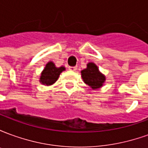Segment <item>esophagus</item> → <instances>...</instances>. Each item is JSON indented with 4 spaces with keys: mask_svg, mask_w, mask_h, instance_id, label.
<instances>
[{
    "mask_svg": "<svg viewBox=\"0 0 148 148\" xmlns=\"http://www.w3.org/2000/svg\"><path fill=\"white\" fill-rule=\"evenodd\" d=\"M77 66H69V70L71 71H75L77 70Z\"/></svg>",
    "mask_w": 148,
    "mask_h": 148,
    "instance_id": "1",
    "label": "esophagus"
}]
</instances>
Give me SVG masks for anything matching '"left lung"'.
I'll use <instances>...</instances> for the list:
<instances>
[{
    "instance_id": "8db88e82",
    "label": "left lung",
    "mask_w": 148,
    "mask_h": 148,
    "mask_svg": "<svg viewBox=\"0 0 148 148\" xmlns=\"http://www.w3.org/2000/svg\"><path fill=\"white\" fill-rule=\"evenodd\" d=\"M84 82L92 90H97L103 86L106 82V76L99 71L95 63L92 62L87 63V67L81 71Z\"/></svg>"
}]
</instances>
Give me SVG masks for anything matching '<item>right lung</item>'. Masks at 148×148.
<instances>
[{
  "instance_id": "obj_1",
  "label": "right lung",
  "mask_w": 148,
  "mask_h": 148,
  "mask_svg": "<svg viewBox=\"0 0 148 148\" xmlns=\"http://www.w3.org/2000/svg\"><path fill=\"white\" fill-rule=\"evenodd\" d=\"M66 68L64 66L57 67L53 62L50 61L46 64L45 67L42 70L39 77V82L44 86H51L58 80L59 75Z\"/></svg>"
}]
</instances>
